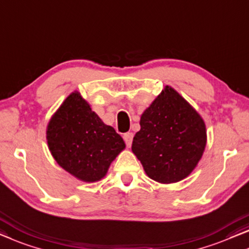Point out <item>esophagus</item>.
<instances>
[{"mask_svg":"<svg viewBox=\"0 0 249 249\" xmlns=\"http://www.w3.org/2000/svg\"><path fill=\"white\" fill-rule=\"evenodd\" d=\"M132 138H133V133L132 132H127V133H124V140L125 145H127L128 147L131 146Z\"/></svg>","mask_w":249,"mask_h":249,"instance_id":"1","label":"esophagus"}]
</instances>
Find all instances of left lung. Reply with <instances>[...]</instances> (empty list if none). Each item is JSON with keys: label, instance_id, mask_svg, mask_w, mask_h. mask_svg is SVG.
<instances>
[{"label": "left lung", "instance_id": "obj_1", "mask_svg": "<svg viewBox=\"0 0 249 249\" xmlns=\"http://www.w3.org/2000/svg\"><path fill=\"white\" fill-rule=\"evenodd\" d=\"M207 143L200 114L166 86L140 119L131 149L146 174L160 183H175L191 174Z\"/></svg>", "mask_w": 249, "mask_h": 249}]
</instances>
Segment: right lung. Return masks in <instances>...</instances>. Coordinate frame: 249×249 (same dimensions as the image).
I'll return each mask as SVG.
<instances>
[{
	"label": "right lung",
	"mask_w": 249,
	"mask_h": 249,
	"mask_svg": "<svg viewBox=\"0 0 249 249\" xmlns=\"http://www.w3.org/2000/svg\"><path fill=\"white\" fill-rule=\"evenodd\" d=\"M47 140L57 163L84 182L100 181L125 147L121 136L103 124L78 92L71 93L53 116Z\"/></svg>",
	"instance_id": "right-lung-1"
}]
</instances>
